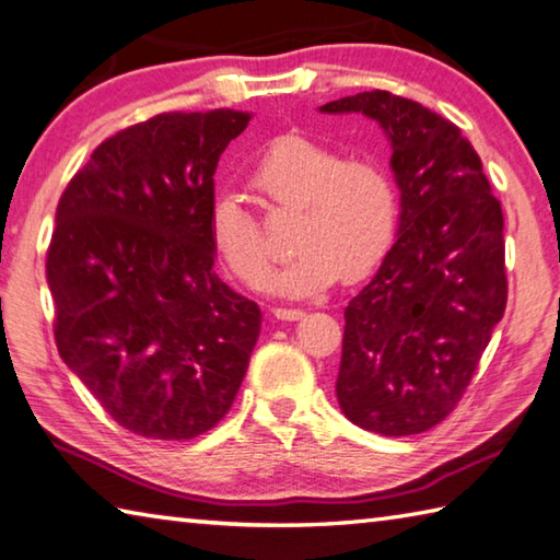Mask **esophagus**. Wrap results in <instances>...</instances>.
I'll use <instances>...</instances> for the list:
<instances>
[{
  "label": "esophagus",
  "instance_id": "obj_1",
  "mask_svg": "<svg viewBox=\"0 0 560 560\" xmlns=\"http://www.w3.org/2000/svg\"><path fill=\"white\" fill-rule=\"evenodd\" d=\"M272 314H276V318H280V322H300V318L304 316L302 310H282V306L272 310Z\"/></svg>",
  "mask_w": 560,
  "mask_h": 560
}]
</instances>
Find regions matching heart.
Returning <instances> with one entry per match:
<instances>
[{
    "label": "heart",
    "mask_w": 560,
    "mask_h": 560,
    "mask_svg": "<svg viewBox=\"0 0 560 560\" xmlns=\"http://www.w3.org/2000/svg\"><path fill=\"white\" fill-rule=\"evenodd\" d=\"M250 186L270 205L300 208L292 226L294 254L264 282L272 294L312 296L340 276L358 280L394 246L398 188L389 166L372 154L343 156L312 137L282 135L256 159ZM208 234L232 276L256 288L270 250L258 214L242 192H217Z\"/></svg>",
    "instance_id": "heart-1"
}]
</instances>
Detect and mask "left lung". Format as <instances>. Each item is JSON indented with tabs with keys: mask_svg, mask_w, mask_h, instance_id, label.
<instances>
[{
	"mask_svg": "<svg viewBox=\"0 0 560 560\" xmlns=\"http://www.w3.org/2000/svg\"><path fill=\"white\" fill-rule=\"evenodd\" d=\"M318 110L380 122L401 190L396 244L346 306L338 404L370 432L418 435L459 404L505 314L503 210L471 142L435 110L380 89Z\"/></svg>",
	"mask_w": 560,
	"mask_h": 560,
	"instance_id": "obj_1",
	"label": "left lung"
}]
</instances>
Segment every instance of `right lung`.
I'll list each match as a JSON object with an SVG mask.
<instances>
[{"label": "right lung", "mask_w": 560, "mask_h": 560, "mask_svg": "<svg viewBox=\"0 0 560 560\" xmlns=\"http://www.w3.org/2000/svg\"><path fill=\"white\" fill-rule=\"evenodd\" d=\"M238 110L162 113L101 142L67 184L48 246L55 343L125 430L190 440L232 408L260 334L217 278L208 212Z\"/></svg>", "instance_id": "1"}]
</instances>
